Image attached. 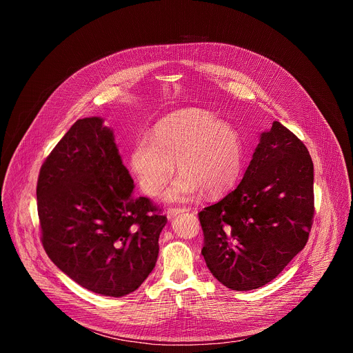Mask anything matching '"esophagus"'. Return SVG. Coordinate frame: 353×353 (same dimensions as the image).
<instances>
[{
    "mask_svg": "<svg viewBox=\"0 0 353 353\" xmlns=\"http://www.w3.org/2000/svg\"><path fill=\"white\" fill-rule=\"evenodd\" d=\"M185 211H188V210H187V208H169L166 214H168V218H169V219H173L174 216H177L179 214H183V212H185Z\"/></svg>",
    "mask_w": 353,
    "mask_h": 353,
    "instance_id": "obj_1",
    "label": "esophagus"
}]
</instances>
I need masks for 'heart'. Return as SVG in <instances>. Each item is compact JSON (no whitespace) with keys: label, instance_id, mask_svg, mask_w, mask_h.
Instances as JSON below:
<instances>
[{"label":"heart","instance_id":"heart-1","mask_svg":"<svg viewBox=\"0 0 353 353\" xmlns=\"http://www.w3.org/2000/svg\"><path fill=\"white\" fill-rule=\"evenodd\" d=\"M244 146L240 134L214 114L187 109L161 120L152 137L135 139L130 163L143 192L158 194L174 173L180 176L163 194L166 201L183 203L205 190L222 195L240 179Z\"/></svg>","mask_w":353,"mask_h":353}]
</instances>
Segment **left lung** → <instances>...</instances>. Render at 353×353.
<instances>
[{
  "label": "left lung",
  "mask_w": 353,
  "mask_h": 353,
  "mask_svg": "<svg viewBox=\"0 0 353 353\" xmlns=\"http://www.w3.org/2000/svg\"><path fill=\"white\" fill-rule=\"evenodd\" d=\"M314 168L305 143L279 121L260 143L240 184L198 214L211 274L232 290L276 278L309 240Z\"/></svg>",
  "instance_id": "left-lung-1"
}]
</instances>
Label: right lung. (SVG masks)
<instances>
[{"label": "right lung", "mask_w": 353, "mask_h": 353, "mask_svg": "<svg viewBox=\"0 0 353 353\" xmlns=\"http://www.w3.org/2000/svg\"><path fill=\"white\" fill-rule=\"evenodd\" d=\"M113 130L103 119L78 120L44 161L37 212L47 256L82 288L121 297L155 268L168 218L134 196Z\"/></svg>", "instance_id": "obj_1"}]
</instances>
